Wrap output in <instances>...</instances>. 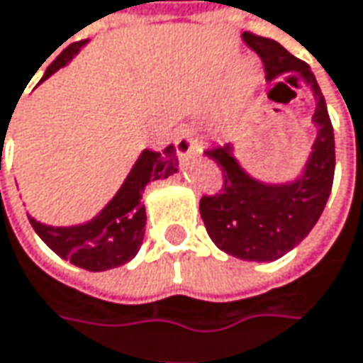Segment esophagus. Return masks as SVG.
Returning a JSON list of instances; mask_svg holds the SVG:
<instances>
[{"instance_id": "esophagus-1", "label": "esophagus", "mask_w": 363, "mask_h": 363, "mask_svg": "<svg viewBox=\"0 0 363 363\" xmlns=\"http://www.w3.org/2000/svg\"><path fill=\"white\" fill-rule=\"evenodd\" d=\"M198 149H200V145H198V138L191 133V128H182L175 135V151L179 157H186V155L194 153Z\"/></svg>"}]
</instances>
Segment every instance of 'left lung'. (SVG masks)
<instances>
[{"instance_id":"obj_1","label":"left lung","mask_w":363,"mask_h":363,"mask_svg":"<svg viewBox=\"0 0 363 363\" xmlns=\"http://www.w3.org/2000/svg\"><path fill=\"white\" fill-rule=\"evenodd\" d=\"M243 40L262 57L267 82L298 73L313 89L317 138L304 172L288 184H263L251 177L235 159L230 143L204 151L223 172V191L202 196L200 214L220 251L245 262H274L311 233L325 210L335 175V136L311 67L272 38L245 32Z\"/></svg>"}]
</instances>
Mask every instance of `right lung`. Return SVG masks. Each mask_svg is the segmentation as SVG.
Instances as JSON below:
<instances>
[{
	"instance_id": "right-lung-1",
	"label": "right lung",
	"mask_w": 363,
	"mask_h": 363,
	"mask_svg": "<svg viewBox=\"0 0 363 363\" xmlns=\"http://www.w3.org/2000/svg\"><path fill=\"white\" fill-rule=\"evenodd\" d=\"M85 43L87 40H79L67 46L46 67L43 82L69 63ZM173 173H177L173 145L165 147L163 153L145 149L116 196L91 220L75 227H48L28 216L30 225L59 257L69 259L77 267L87 272H106L118 267L135 257L145 239L147 212L140 202L145 186L155 179H165Z\"/></svg>"
}]
</instances>
